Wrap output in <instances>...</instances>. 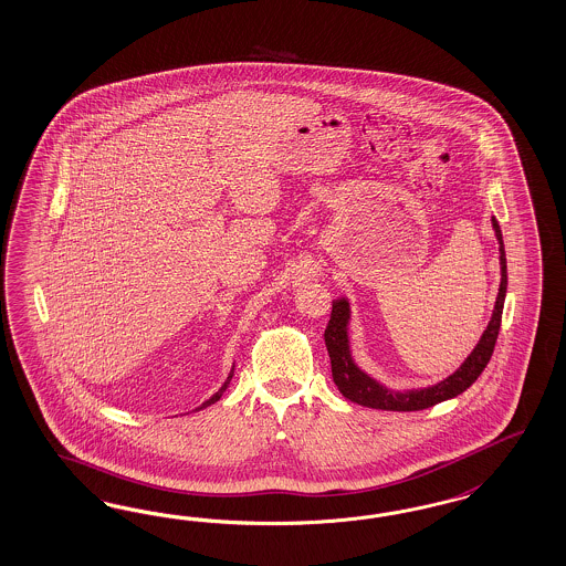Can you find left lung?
I'll use <instances>...</instances> for the list:
<instances>
[{"instance_id":"obj_1","label":"left lung","mask_w":566,"mask_h":566,"mask_svg":"<svg viewBox=\"0 0 566 566\" xmlns=\"http://www.w3.org/2000/svg\"><path fill=\"white\" fill-rule=\"evenodd\" d=\"M493 231L500 243V290L495 297L493 306L492 321L488 328L483 331L479 344L474 346L473 352L467 356V360L458 366L457 370L446 377L443 381L420 389H406V391H396L373 379L366 375L360 366L354 363L352 349H349V335H347V325H349V302L346 297H339L333 302L331 311V321L325 328V346H327L328 358H331V373L333 381L337 389L344 394L354 403H360L366 408H377V410H394V412H415V410H424L431 408L439 401L452 400L467 391L471 385L479 379L483 368L492 358L493 346L500 333V323H502V311H504V300H506V252H504V239L497 220L492 219Z\"/></svg>"}]
</instances>
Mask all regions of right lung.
I'll return each instance as SVG.
<instances>
[{
	"label": "right lung",
	"mask_w": 566,
	"mask_h": 566,
	"mask_svg": "<svg viewBox=\"0 0 566 566\" xmlns=\"http://www.w3.org/2000/svg\"><path fill=\"white\" fill-rule=\"evenodd\" d=\"M233 373H235V368H231V373H229V377H227V381H224V384H222V387H220L219 391H217V394H214V396H212V398H210V400L203 401V403H201L200 408H196V410H201V408H206V406H210V403H214V401H219L220 398H222V394H224V389H227V387H229V384H231V379H233Z\"/></svg>",
	"instance_id": "obj_1"
}]
</instances>
